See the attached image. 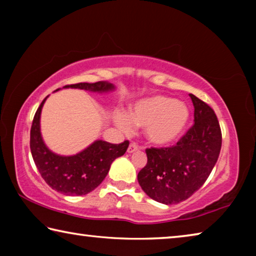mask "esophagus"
<instances>
[{"mask_svg":"<svg viewBox=\"0 0 256 256\" xmlns=\"http://www.w3.org/2000/svg\"><path fill=\"white\" fill-rule=\"evenodd\" d=\"M136 150H138V146L136 144V142H132V144H130L128 149V154L136 152Z\"/></svg>","mask_w":256,"mask_h":256,"instance_id":"1","label":"esophagus"}]
</instances>
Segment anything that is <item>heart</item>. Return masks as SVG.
Instances as JSON below:
<instances>
[{"label": "heart", "mask_w": 256, "mask_h": 256, "mask_svg": "<svg viewBox=\"0 0 256 256\" xmlns=\"http://www.w3.org/2000/svg\"><path fill=\"white\" fill-rule=\"evenodd\" d=\"M190 110L184 102L175 98L157 94L134 104L128 115L115 116L118 126L131 132L134 125L146 128V136L156 146H168L178 140L188 125Z\"/></svg>", "instance_id": "heart-1"}]
</instances>
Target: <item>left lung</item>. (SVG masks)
I'll return each instance as SVG.
<instances>
[{"mask_svg": "<svg viewBox=\"0 0 256 256\" xmlns=\"http://www.w3.org/2000/svg\"><path fill=\"white\" fill-rule=\"evenodd\" d=\"M194 124L175 146L146 149L148 162L138 174L144 193L164 204H176L196 193L214 170L222 149V130L212 108L190 94Z\"/></svg>", "mask_w": 256, "mask_h": 256, "instance_id": "left-lung-1", "label": "left lung"}]
</instances>
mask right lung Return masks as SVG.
I'll return each instance as SVG.
<instances>
[{"label":"right lung","instance_id":"1","mask_svg":"<svg viewBox=\"0 0 256 256\" xmlns=\"http://www.w3.org/2000/svg\"><path fill=\"white\" fill-rule=\"evenodd\" d=\"M64 88L107 92L114 90L115 86L106 81H98L94 84L81 82L68 84ZM47 97L38 107L30 130V150L34 162L42 178L53 190L64 196H86L105 180L112 162L125 154L130 144L128 141H124L120 144H112L97 140L84 151L73 156H60L52 152L42 141L40 133V112Z\"/></svg>","mask_w":256,"mask_h":256}]
</instances>
